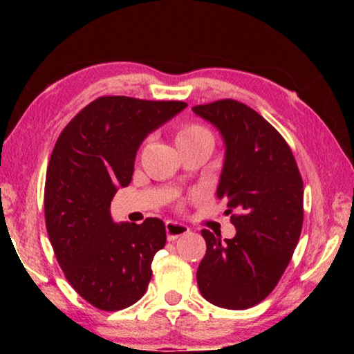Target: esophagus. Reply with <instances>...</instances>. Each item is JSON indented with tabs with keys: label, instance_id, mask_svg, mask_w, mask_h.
<instances>
[{
	"label": "esophagus",
	"instance_id": "obj_1",
	"mask_svg": "<svg viewBox=\"0 0 354 354\" xmlns=\"http://www.w3.org/2000/svg\"><path fill=\"white\" fill-rule=\"evenodd\" d=\"M165 231H167V237H169V241H175V239H178V237L189 234L190 230L187 225L179 223V221L169 220L165 223Z\"/></svg>",
	"mask_w": 354,
	"mask_h": 354
}]
</instances>
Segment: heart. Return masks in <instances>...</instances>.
I'll return each instance as SVG.
<instances>
[{"instance_id": "1", "label": "heart", "mask_w": 354, "mask_h": 354, "mask_svg": "<svg viewBox=\"0 0 354 354\" xmlns=\"http://www.w3.org/2000/svg\"><path fill=\"white\" fill-rule=\"evenodd\" d=\"M195 143H207V145H214V137L211 131L206 129L201 124L189 123L179 128L176 134V145L181 148L184 145H195Z\"/></svg>"}]
</instances>
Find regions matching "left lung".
Segmentation results:
<instances>
[{
	"instance_id": "1",
	"label": "left lung",
	"mask_w": 354,
	"mask_h": 354,
	"mask_svg": "<svg viewBox=\"0 0 354 354\" xmlns=\"http://www.w3.org/2000/svg\"><path fill=\"white\" fill-rule=\"evenodd\" d=\"M225 143L217 196L236 236L203 230L206 254L196 270L201 295L225 309L261 303L283 277L303 226V179L287 142L266 118L236 100L192 107Z\"/></svg>"
}]
</instances>
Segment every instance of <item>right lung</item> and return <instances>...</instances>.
<instances>
[{
    "instance_id": "1",
    "label": "right lung",
    "mask_w": 354,
    "mask_h": 354,
    "mask_svg": "<svg viewBox=\"0 0 354 354\" xmlns=\"http://www.w3.org/2000/svg\"><path fill=\"white\" fill-rule=\"evenodd\" d=\"M183 101L101 97L64 128L45 181V223L71 287L101 310L143 297L167 234L160 218L115 223L111 201L133 179L148 134L185 109Z\"/></svg>"
}]
</instances>
